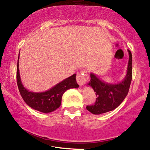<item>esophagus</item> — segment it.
Wrapping results in <instances>:
<instances>
[{
	"mask_svg": "<svg viewBox=\"0 0 150 150\" xmlns=\"http://www.w3.org/2000/svg\"><path fill=\"white\" fill-rule=\"evenodd\" d=\"M89 79L88 75L87 74L86 71H83L81 73L78 74L76 76V80L78 83L81 86H83L84 84L86 83V82L88 81Z\"/></svg>",
	"mask_w": 150,
	"mask_h": 150,
	"instance_id": "obj_1",
	"label": "esophagus"
}]
</instances>
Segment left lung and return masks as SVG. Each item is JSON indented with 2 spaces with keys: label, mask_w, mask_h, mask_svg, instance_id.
Returning a JSON list of instances; mask_svg holds the SVG:
<instances>
[{
  "label": "left lung",
  "mask_w": 150,
  "mask_h": 150,
  "mask_svg": "<svg viewBox=\"0 0 150 150\" xmlns=\"http://www.w3.org/2000/svg\"><path fill=\"white\" fill-rule=\"evenodd\" d=\"M129 61L127 74L122 81L118 83H108L103 81L95 74L91 73V80L88 83L96 92V100L91 105H87L86 109L95 115L105 113L115 109L128 93L132 78V54L128 50Z\"/></svg>",
  "instance_id": "8db88e82"
}]
</instances>
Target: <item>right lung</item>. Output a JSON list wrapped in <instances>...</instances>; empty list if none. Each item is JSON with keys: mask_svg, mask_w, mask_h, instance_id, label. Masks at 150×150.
I'll return each mask as SVG.
<instances>
[{"mask_svg": "<svg viewBox=\"0 0 150 150\" xmlns=\"http://www.w3.org/2000/svg\"><path fill=\"white\" fill-rule=\"evenodd\" d=\"M76 74H74L71 76L46 91L40 93L29 91L22 83L20 76L18 56L17 64V83L21 96L30 107L44 113L54 111L61 105L62 97L67 90L79 87L76 80Z\"/></svg>", "mask_w": 150, "mask_h": 150, "instance_id": "obj_1", "label": "right lung"}]
</instances>
